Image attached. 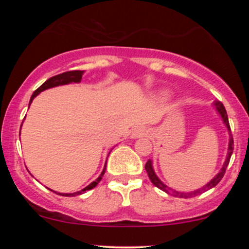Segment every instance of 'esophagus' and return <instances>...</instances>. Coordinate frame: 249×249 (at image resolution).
Returning <instances> with one entry per match:
<instances>
[{
	"instance_id": "34e87169",
	"label": "esophagus",
	"mask_w": 249,
	"mask_h": 249,
	"mask_svg": "<svg viewBox=\"0 0 249 249\" xmlns=\"http://www.w3.org/2000/svg\"><path fill=\"white\" fill-rule=\"evenodd\" d=\"M146 134H147L146 127L137 126V127L132 128V131H131V138H133V139L141 138V137H145Z\"/></svg>"
}]
</instances>
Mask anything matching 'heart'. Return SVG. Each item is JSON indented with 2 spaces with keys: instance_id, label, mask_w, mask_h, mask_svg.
<instances>
[{
  "instance_id": "b5f03b06",
  "label": "heart",
  "mask_w": 249,
  "mask_h": 249,
  "mask_svg": "<svg viewBox=\"0 0 249 249\" xmlns=\"http://www.w3.org/2000/svg\"><path fill=\"white\" fill-rule=\"evenodd\" d=\"M159 95H160L161 97H165V96H167V93H166V92H165V91H161V92H160V93H159Z\"/></svg>"
}]
</instances>
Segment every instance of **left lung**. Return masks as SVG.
I'll use <instances>...</instances> for the list:
<instances>
[{"mask_svg": "<svg viewBox=\"0 0 249 249\" xmlns=\"http://www.w3.org/2000/svg\"><path fill=\"white\" fill-rule=\"evenodd\" d=\"M213 107H215L216 112H218L219 116L221 117L222 123H224L225 126L227 127L228 134H230V142H228L227 154H226V159H225L224 165H222L221 170L219 171L218 174H215V176H214L213 179H211L210 181H208L207 184L205 185V186H202L201 188H198V190H194V191H192V192H178V191L172 190V188H171V187L166 186V185H165L164 182H162L161 180L159 179L158 177H157V174H156V172H154V170H153L152 160H151V159H148L146 164H145V170H146L148 178H150L151 181H152V184H153L156 187H158L159 190L164 191V192H166V193H168V194H172V196H178V198H192V196H199V194H201L202 192H205V191H208V190H211V188L215 187L216 185H218L219 182H220V180L222 179V177H224V174H225V172H226V168H227L228 164H230V159H231V157H232L234 144H233L232 132H231L230 123H228L227 112H226V108H225V107H224V104H222L221 102L215 101V102L213 103Z\"/></svg>", "mask_w": 249, "mask_h": 249, "instance_id": "obj_1", "label": "left lung"}]
</instances>
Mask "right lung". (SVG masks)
Segmentation results:
<instances>
[{
	"mask_svg": "<svg viewBox=\"0 0 249 249\" xmlns=\"http://www.w3.org/2000/svg\"><path fill=\"white\" fill-rule=\"evenodd\" d=\"M83 73H84V71L75 70V71H67V72H63V73H59V75H56V76L51 77V78L48 79V81H45L44 83H43L41 87L37 89L35 92L33 93V96H31L30 102H29V107H30L31 103H33L34 98H35L37 95H39V93H41L42 91L48 90V89H51V88L59 87V85L70 84V83H79V82L82 81ZM111 151H112V148H111ZM111 151H110V152H111ZM110 152H108V154H110ZM105 170H107V161H105L104 168H103L101 176H99L98 178L95 180V181H92L90 185H88L87 187H84V188H83V190L78 191V192H75V193H57V194H59V196H79V194L85 193L89 190H92V188L96 187L97 185H98V182L102 180L103 176H104V173H105Z\"/></svg>",
	"mask_w": 249,
	"mask_h": 249,
	"instance_id": "add662e5",
	"label": "right lung"
}]
</instances>
